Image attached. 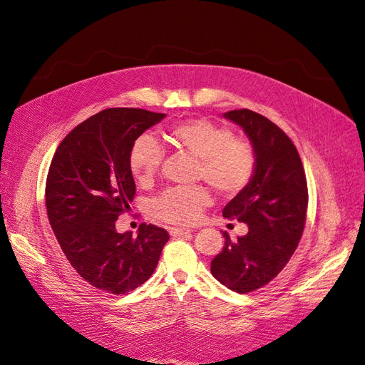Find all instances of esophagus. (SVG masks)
<instances>
[{"label": "esophagus", "mask_w": 365, "mask_h": 365, "mask_svg": "<svg viewBox=\"0 0 365 365\" xmlns=\"http://www.w3.org/2000/svg\"><path fill=\"white\" fill-rule=\"evenodd\" d=\"M191 230L188 228H170V235L174 237H180V236H188L191 235Z\"/></svg>", "instance_id": "esophagus-1"}]
</instances>
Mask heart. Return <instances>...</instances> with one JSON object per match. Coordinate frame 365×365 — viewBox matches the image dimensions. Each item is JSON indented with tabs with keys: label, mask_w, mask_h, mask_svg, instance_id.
<instances>
[{
	"label": "heart",
	"mask_w": 365,
	"mask_h": 365,
	"mask_svg": "<svg viewBox=\"0 0 365 365\" xmlns=\"http://www.w3.org/2000/svg\"><path fill=\"white\" fill-rule=\"evenodd\" d=\"M168 142L197 158V177L220 195L232 197L253 179L256 153L245 138L232 137L225 128L207 118H191L175 123ZM163 158V148L151 135H140L130 146L129 171L138 185L153 182ZM211 203L202 186L171 188L151 203L153 216L174 225H192Z\"/></svg>",
	"instance_id": "b5f03b06"
}]
</instances>
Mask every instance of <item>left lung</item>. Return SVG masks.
I'll return each mask as SVG.
<instances>
[{
  "label": "left lung",
  "mask_w": 365,
  "mask_h": 365,
  "mask_svg": "<svg viewBox=\"0 0 365 365\" xmlns=\"http://www.w3.org/2000/svg\"><path fill=\"white\" fill-rule=\"evenodd\" d=\"M256 153L253 179L223 208V217L248 225L245 236L225 245L211 260V274L245 294L267 285L288 264L302 236L308 191L304 166L292 140L273 121L250 109L230 110Z\"/></svg>",
  "instance_id": "1"
}]
</instances>
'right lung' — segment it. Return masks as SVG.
Wrapping results in <instances>:
<instances>
[{"instance_id": "obj_1", "label": "right lung", "mask_w": 365, "mask_h": 365, "mask_svg": "<svg viewBox=\"0 0 365 365\" xmlns=\"http://www.w3.org/2000/svg\"><path fill=\"white\" fill-rule=\"evenodd\" d=\"M165 114L110 108L80 123L55 151L46 182V210L64 256L92 287L125 294L151 277L170 235L140 225L118 232L115 220L135 194L129 151Z\"/></svg>"}]
</instances>
